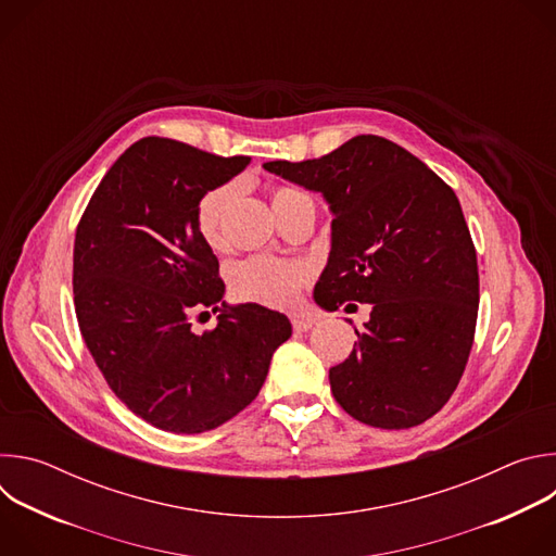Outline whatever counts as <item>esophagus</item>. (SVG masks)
Segmentation results:
<instances>
[{"instance_id":"esophagus-1","label":"esophagus","mask_w":556,"mask_h":556,"mask_svg":"<svg viewBox=\"0 0 556 556\" xmlns=\"http://www.w3.org/2000/svg\"><path fill=\"white\" fill-rule=\"evenodd\" d=\"M314 324H316V319H312V316H299V314L292 316L294 332H307Z\"/></svg>"}]
</instances>
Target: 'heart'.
<instances>
[{
    "mask_svg": "<svg viewBox=\"0 0 556 556\" xmlns=\"http://www.w3.org/2000/svg\"><path fill=\"white\" fill-rule=\"evenodd\" d=\"M301 195L294 189H277L273 193V208ZM237 198V185L224 182L202 195L195 211V224L202 240L217 249L222 244V224ZM309 279L305 264L275 257H249L230 270V292L251 303L268 307H292L301 299V290Z\"/></svg>",
    "mask_w": 556,
    "mask_h": 556,
    "instance_id": "heart-1",
    "label": "heart"
}]
</instances>
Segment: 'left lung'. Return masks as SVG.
Masks as SVG:
<instances>
[{
  "label": "left lung",
  "mask_w": 556,
  "mask_h": 556,
  "mask_svg": "<svg viewBox=\"0 0 556 556\" xmlns=\"http://www.w3.org/2000/svg\"><path fill=\"white\" fill-rule=\"evenodd\" d=\"M264 169L321 193L334 215L314 301L330 312L371 303L352 354L330 369L337 403L369 427L422 425L455 391L478 324V255L457 195L414 153L371 134Z\"/></svg>",
  "instance_id": "obj_1"
}]
</instances>
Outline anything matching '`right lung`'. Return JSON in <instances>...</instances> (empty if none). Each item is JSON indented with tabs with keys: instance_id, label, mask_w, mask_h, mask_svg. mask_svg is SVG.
<instances>
[{
	"instance_id": "obj_1",
	"label": "right lung",
	"mask_w": 556,
	"mask_h": 556,
	"mask_svg": "<svg viewBox=\"0 0 556 556\" xmlns=\"http://www.w3.org/2000/svg\"><path fill=\"white\" fill-rule=\"evenodd\" d=\"M249 163V155L140 138L105 174L78 222V328L110 389L155 429L204 433L240 414L292 334L281 312L222 301L217 257L198 232L202 195ZM204 306L220 309L218 326L195 336L190 316Z\"/></svg>"
}]
</instances>
